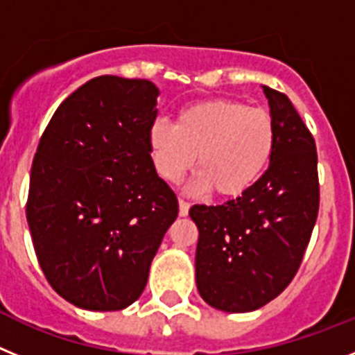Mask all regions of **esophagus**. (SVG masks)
I'll use <instances>...</instances> for the list:
<instances>
[{
  "label": "esophagus",
  "mask_w": 355,
  "mask_h": 355,
  "mask_svg": "<svg viewBox=\"0 0 355 355\" xmlns=\"http://www.w3.org/2000/svg\"><path fill=\"white\" fill-rule=\"evenodd\" d=\"M188 209H190V202H187L184 199H180V215L181 216H187L188 215Z\"/></svg>",
  "instance_id": "1"
}]
</instances>
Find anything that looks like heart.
<instances>
[{
	"instance_id": "obj_1",
	"label": "heart",
	"mask_w": 355,
	"mask_h": 355,
	"mask_svg": "<svg viewBox=\"0 0 355 355\" xmlns=\"http://www.w3.org/2000/svg\"><path fill=\"white\" fill-rule=\"evenodd\" d=\"M275 146L272 115L234 99H208L181 110L175 124L155 122L149 149L165 181H178L197 156L196 184L220 197L247 192L266 168Z\"/></svg>"
}]
</instances>
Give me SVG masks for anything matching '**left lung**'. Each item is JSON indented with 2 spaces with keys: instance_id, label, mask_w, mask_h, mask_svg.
<instances>
[{
  "instance_id": "obj_1",
  "label": "left lung",
  "mask_w": 355,
  "mask_h": 355,
  "mask_svg": "<svg viewBox=\"0 0 355 355\" xmlns=\"http://www.w3.org/2000/svg\"><path fill=\"white\" fill-rule=\"evenodd\" d=\"M275 128L270 165L247 192L220 206L196 205V281L209 306L259 309L299 272L320 206L318 158L290 97L263 87Z\"/></svg>"
}]
</instances>
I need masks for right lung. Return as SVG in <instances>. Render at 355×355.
Wrapping results in <instances>:
<instances>
[{"instance_id":"obj_1","label":"right lung","mask_w":355,"mask_h":355,"mask_svg":"<svg viewBox=\"0 0 355 355\" xmlns=\"http://www.w3.org/2000/svg\"><path fill=\"white\" fill-rule=\"evenodd\" d=\"M158 96L149 80L97 76L40 137L28 225L53 290L81 309L119 311L139 299L178 216V197L150 158Z\"/></svg>"}]
</instances>
